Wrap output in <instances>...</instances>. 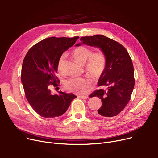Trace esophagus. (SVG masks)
<instances>
[{
  "label": "esophagus",
  "instance_id": "1",
  "mask_svg": "<svg viewBox=\"0 0 158 158\" xmlns=\"http://www.w3.org/2000/svg\"><path fill=\"white\" fill-rule=\"evenodd\" d=\"M78 98H80L81 99H87L88 98V97L86 95H79V96H78Z\"/></svg>",
  "mask_w": 158,
  "mask_h": 158
}]
</instances>
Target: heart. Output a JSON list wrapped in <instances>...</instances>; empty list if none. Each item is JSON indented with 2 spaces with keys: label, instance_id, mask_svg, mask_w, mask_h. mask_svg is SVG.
<instances>
[{
  "label": "heart",
  "instance_id": "heart-1",
  "mask_svg": "<svg viewBox=\"0 0 158 158\" xmlns=\"http://www.w3.org/2000/svg\"><path fill=\"white\" fill-rule=\"evenodd\" d=\"M72 56L78 63L84 65L88 75L93 78L98 77L104 72L106 64V57L102 51L93 53L92 50L81 46L74 50ZM64 56L63 55L59 60L57 69L60 72H63ZM91 81L86 77H72L66 80L65 87L68 90L77 94H85L90 88Z\"/></svg>",
  "mask_w": 158,
  "mask_h": 158
}]
</instances>
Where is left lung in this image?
<instances>
[{"mask_svg":"<svg viewBox=\"0 0 158 158\" xmlns=\"http://www.w3.org/2000/svg\"><path fill=\"white\" fill-rule=\"evenodd\" d=\"M76 47L85 44L98 48L106 55V67L98 81V86L106 87L95 91L90 97H97L102 102L95 113L99 118L118 114L129 102L135 86L134 69L131 57L121 44L103 35L81 38Z\"/></svg>","mask_w":158,"mask_h":158,"instance_id":"obj_1","label":"left lung"}]
</instances>
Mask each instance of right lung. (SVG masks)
Masks as SVG:
<instances>
[{
  "label": "right lung",
  "mask_w": 158,
  "mask_h": 158,
  "mask_svg": "<svg viewBox=\"0 0 158 158\" xmlns=\"http://www.w3.org/2000/svg\"><path fill=\"white\" fill-rule=\"evenodd\" d=\"M79 36L50 37L29 49L22 67L21 81L27 101L41 117L52 118L63 114L73 99V94L59 92L52 94L49 86H57L56 76L57 64L63 53L73 46Z\"/></svg>",
  "instance_id": "obj_1"
}]
</instances>
